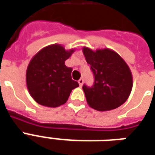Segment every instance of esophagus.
<instances>
[{
    "mask_svg": "<svg viewBox=\"0 0 155 155\" xmlns=\"http://www.w3.org/2000/svg\"><path fill=\"white\" fill-rule=\"evenodd\" d=\"M78 83H79V84H80V85L81 86V85L83 84V83H84V80H83L82 78H81V79H80V80L78 81Z\"/></svg>",
    "mask_w": 155,
    "mask_h": 155,
    "instance_id": "34e87169",
    "label": "esophagus"
}]
</instances>
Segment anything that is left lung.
Masks as SVG:
<instances>
[{
  "label": "left lung",
  "instance_id": "left-lung-1",
  "mask_svg": "<svg viewBox=\"0 0 155 155\" xmlns=\"http://www.w3.org/2000/svg\"><path fill=\"white\" fill-rule=\"evenodd\" d=\"M94 75L92 87L83 85L88 105L99 111L120 107L128 100L133 87V76L123 58L109 48H82Z\"/></svg>",
  "mask_w": 155,
  "mask_h": 155
}]
</instances>
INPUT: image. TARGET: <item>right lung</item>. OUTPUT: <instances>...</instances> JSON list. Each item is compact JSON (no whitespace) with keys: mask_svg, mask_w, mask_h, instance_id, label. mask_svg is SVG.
Masks as SVG:
<instances>
[{"mask_svg":"<svg viewBox=\"0 0 155 155\" xmlns=\"http://www.w3.org/2000/svg\"><path fill=\"white\" fill-rule=\"evenodd\" d=\"M75 49L66 50L61 44L42 48L29 63L25 81L31 96L38 104L55 108L66 103L72 90L79 86L71 78L72 68L64 61Z\"/></svg>","mask_w":155,"mask_h":155,"instance_id":"1","label":"right lung"}]
</instances>
